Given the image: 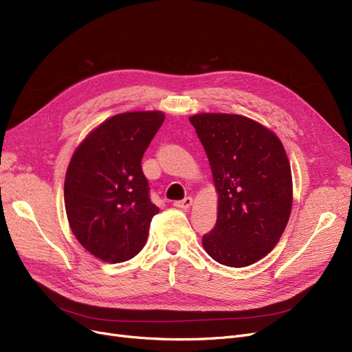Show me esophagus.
<instances>
[{
	"mask_svg": "<svg viewBox=\"0 0 352 352\" xmlns=\"http://www.w3.org/2000/svg\"><path fill=\"white\" fill-rule=\"evenodd\" d=\"M192 198L190 196H186L185 199H182V201H176L173 205L176 206V208H180V209H188V208H190V205H192Z\"/></svg>",
	"mask_w": 352,
	"mask_h": 352,
	"instance_id": "obj_1",
	"label": "esophagus"
}]
</instances>
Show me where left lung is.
<instances>
[{
    "mask_svg": "<svg viewBox=\"0 0 352 352\" xmlns=\"http://www.w3.org/2000/svg\"><path fill=\"white\" fill-rule=\"evenodd\" d=\"M206 151L218 192L215 228L202 238L219 264L245 267L265 257L292 210L290 163L278 137L236 114L189 117Z\"/></svg>",
    "mask_w": 352,
    "mask_h": 352,
    "instance_id": "obj_1",
    "label": "left lung"
}]
</instances>
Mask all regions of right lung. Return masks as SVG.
Returning a JSON list of instances; mask_svg holds the SVG:
<instances>
[{"label":"right lung","instance_id":"obj_1","mask_svg":"<svg viewBox=\"0 0 352 352\" xmlns=\"http://www.w3.org/2000/svg\"><path fill=\"white\" fill-rule=\"evenodd\" d=\"M164 121L162 111L108 118L78 146L65 177L66 215L92 256L122 263L144 247L159 208L150 201L142 159Z\"/></svg>","mask_w":352,"mask_h":352}]
</instances>
